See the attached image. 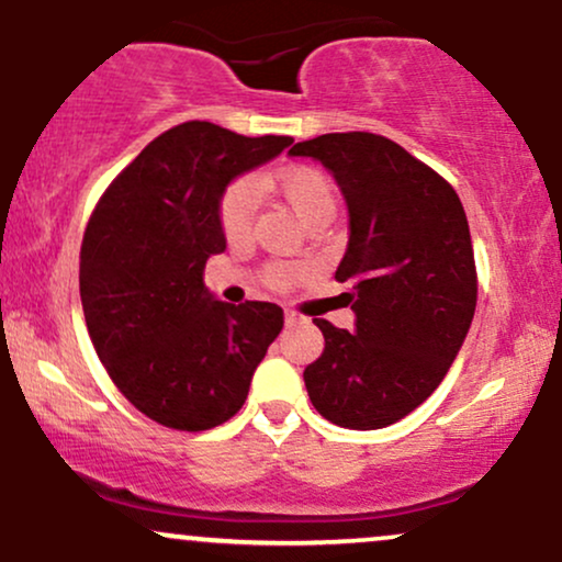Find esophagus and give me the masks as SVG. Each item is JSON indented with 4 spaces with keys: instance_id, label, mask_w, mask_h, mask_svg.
Wrapping results in <instances>:
<instances>
[{
    "instance_id": "1",
    "label": "esophagus",
    "mask_w": 562,
    "mask_h": 562,
    "mask_svg": "<svg viewBox=\"0 0 562 562\" xmlns=\"http://www.w3.org/2000/svg\"><path fill=\"white\" fill-rule=\"evenodd\" d=\"M295 322H301V314L285 312V325H295Z\"/></svg>"
}]
</instances>
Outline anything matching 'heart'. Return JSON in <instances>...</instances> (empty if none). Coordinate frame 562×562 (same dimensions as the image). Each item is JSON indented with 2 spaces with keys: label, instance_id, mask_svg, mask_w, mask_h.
<instances>
[{
  "label": "heart",
  "instance_id": "heart-1",
  "mask_svg": "<svg viewBox=\"0 0 562 562\" xmlns=\"http://www.w3.org/2000/svg\"><path fill=\"white\" fill-rule=\"evenodd\" d=\"M254 190L280 192L303 224L317 216L335 214L333 182L314 166H288V169L274 173H259V177H254V187L248 182H235L218 203V224H222L224 237L229 243H240L250 235L256 216ZM267 274L269 282L277 288H285L293 282V269L290 267H269Z\"/></svg>",
  "mask_w": 562,
  "mask_h": 562
}]
</instances>
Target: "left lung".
Listing matches in <instances>:
<instances>
[{"instance_id":"8db88e82","label":"left lung","mask_w":562,"mask_h":562,"mask_svg":"<svg viewBox=\"0 0 562 562\" xmlns=\"http://www.w3.org/2000/svg\"><path fill=\"white\" fill-rule=\"evenodd\" d=\"M319 160L348 205V248L335 280L353 330L314 319L325 351L303 370L325 420L375 430L438 389L460 353L479 299L465 209L447 179L370 132L322 134L290 147Z\"/></svg>"}]
</instances>
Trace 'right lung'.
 <instances>
[{
    "label": "right lung",
    "instance_id": "1",
    "mask_svg": "<svg viewBox=\"0 0 562 562\" xmlns=\"http://www.w3.org/2000/svg\"><path fill=\"white\" fill-rule=\"evenodd\" d=\"M290 142L187 121L153 139L89 216L79 263L89 338L115 389L166 428L209 430L237 415L282 330L277 303L218 301L203 269L227 248V184Z\"/></svg>",
    "mask_w": 562,
    "mask_h": 562
}]
</instances>
